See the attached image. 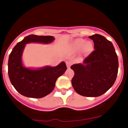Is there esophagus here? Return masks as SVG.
<instances>
[{"label":"esophagus","instance_id":"esophagus-1","mask_svg":"<svg viewBox=\"0 0 128 128\" xmlns=\"http://www.w3.org/2000/svg\"><path fill=\"white\" fill-rule=\"evenodd\" d=\"M66 66H67V67H68V68H70V66L72 65V62H71V61H70V60H68V61H66Z\"/></svg>","mask_w":128,"mask_h":128}]
</instances>
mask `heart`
<instances>
[{
    "label": "heart",
    "mask_w": 128,
    "mask_h": 128,
    "mask_svg": "<svg viewBox=\"0 0 128 128\" xmlns=\"http://www.w3.org/2000/svg\"><path fill=\"white\" fill-rule=\"evenodd\" d=\"M92 44L90 42H86V40L82 38H77L74 40L71 44V48L74 52H77L82 50L83 54L89 53L92 49Z\"/></svg>",
    "instance_id": "1"
}]
</instances>
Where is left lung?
Here are the masks:
<instances>
[{
    "mask_svg": "<svg viewBox=\"0 0 128 128\" xmlns=\"http://www.w3.org/2000/svg\"><path fill=\"white\" fill-rule=\"evenodd\" d=\"M94 43L93 52L83 63L73 64L72 80L75 91L86 97H98L114 85L118 72V58L112 43L100 34L89 36Z\"/></svg>",
    "mask_w": 128,
    "mask_h": 128,
    "instance_id": "8db88e82",
    "label": "left lung"
}]
</instances>
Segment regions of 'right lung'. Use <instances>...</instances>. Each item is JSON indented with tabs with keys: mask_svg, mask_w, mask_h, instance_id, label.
Wrapping results in <instances>:
<instances>
[{
	"mask_svg": "<svg viewBox=\"0 0 128 128\" xmlns=\"http://www.w3.org/2000/svg\"><path fill=\"white\" fill-rule=\"evenodd\" d=\"M54 40L52 36H27L17 43L9 55L8 72L11 84L22 95L32 98L46 96L55 87L56 80L66 72V63L62 62L58 66L42 68H26L22 64V56L26 44L28 43L50 44Z\"/></svg>",
	"mask_w": 128,
	"mask_h": 128,
	"instance_id": "obj_1",
	"label": "right lung"
}]
</instances>
